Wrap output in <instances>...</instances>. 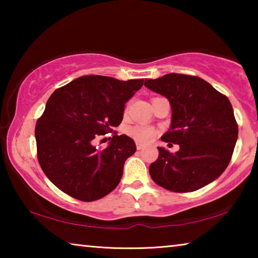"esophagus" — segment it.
<instances>
[{"mask_svg": "<svg viewBox=\"0 0 258 258\" xmlns=\"http://www.w3.org/2000/svg\"><path fill=\"white\" fill-rule=\"evenodd\" d=\"M135 145H137V149L138 150H141V149H143V148H145V145H143V143L137 142V143H135Z\"/></svg>", "mask_w": 258, "mask_h": 258, "instance_id": "34e87169", "label": "esophagus"}]
</instances>
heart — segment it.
<instances>
[{"instance_id":"obj_1","label":"heart","mask_w":258,"mask_h":258,"mask_svg":"<svg viewBox=\"0 0 258 258\" xmlns=\"http://www.w3.org/2000/svg\"><path fill=\"white\" fill-rule=\"evenodd\" d=\"M127 112V108L125 109V113ZM127 134L131 138L134 139L137 142L140 143H148L150 142L152 139H154L157 132L154 127L148 125H134L131 126V127L127 128Z\"/></svg>"}]
</instances>
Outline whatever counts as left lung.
<instances>
[{
  "instance_id": "left-lung-1",
  "label": "left lung",
  "mask_w": 258,
  "mask_h": 258,
  "mask_svg": "<svg viewBox=\"0 0 258 258\" xmlns=\"http://www.w3.org/2000/svg\"><path fill=\"white\" fill-rule=\"evenodd\" d=\"M145 85L169 100L172 124L161 140L180 145L175 154L158 148V158L149 166L152 180L178 194L216 180L228 167L238 139L229 99L203 78L183 74L146 80Z\"/></svg>"
}]
</instances>
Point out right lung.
<instances>
[{"instance_id": "right-lung-1", "label": "right lung", "mask_w": 258, "mask_h": 258, "mask_svg": "<svg viewBox=\"0 0 258 258\" xmlns=\"http://www.w3.org/2000/svg\"><path fill=\"white\" fill-rule=\"evenodd\" d=\"M143 82L89 75L51 94L35 138L38 163L58 189L82 202H94L118 185L125 160L137 150L134 141L116 132L102 150L94 141L121 123L125 103Z\"/></svg>"}]
</instances>
